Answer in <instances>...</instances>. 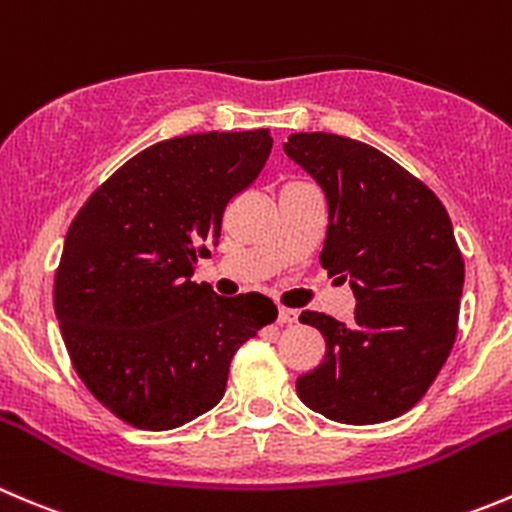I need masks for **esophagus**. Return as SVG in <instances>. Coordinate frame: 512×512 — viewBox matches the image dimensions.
<instances>
[{
	"label": "esophagus",
	"instance_id": "obj_1",
	"mask_svg": "<svg viewBox=\"0 0 512 512\" xmlns=\"http://www.w3.org/2000/svg\"><path fill=\"white\" fill-rule=\"evenodd\" d=\"M277 322H280V325H295L297 310H290V307H280V312H277Z\"/></svg>",
	"mask_w": 512,
	"mask_h": 512
}]
</instances>
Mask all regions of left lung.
<instances>
[{
	"instance_id": "8db88e82",
	"label": "left lung",
	"mask_w": 512,
	"mask_h": 512,
	"mask_svg": "<svg viewBox=\"0 0 512 512\" xmlns=\"http://www.w3.org/2000/svg\"><path fill=\"white\" fill-rule=\"evenodd\" d=\"M285 152L325 192L320 262L350 280L357 300L350 325L325 312L300 315L325 337V360L297 377V395L335 423L398 418L428 393L458 335L465 265L448 210L365 142L295 132Z\"/></svg>"
}]
</instances>
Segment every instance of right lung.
Listing matches in <instances>:
<instances>
[{"mask_svg":"<svg viewBox=\"0 0 512 512\" xmlns=\"http://www.w3.org/2000/svg\"><path fill=\"white\" fill-rule=\"evenodd\" d=\"M270 130L157 142L97 187L69 225L54 312L72 365L112 415L172 430L215 408L237 347L275 322L260 292L192 282L235 195L257 180Z\"/></svg>","mask_w":512,"mask_h":512,"instance_id":"obj_1","label":"right lung"}]
</instances>
